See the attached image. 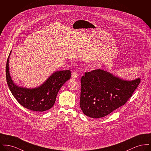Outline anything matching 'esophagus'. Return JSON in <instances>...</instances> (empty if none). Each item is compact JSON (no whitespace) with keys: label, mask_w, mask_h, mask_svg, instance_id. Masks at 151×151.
<instances>
[{"label":"esophagus","mask_w":151,"mask_h":151,"mask_svg":"<svg viewBox=\"0 0 151 151\" xmlns=\"http://www.w3.org/2000/svg\"><path fill=\"white\" fill-rule=\"evenodd\" d=\"M78 72H76V71H73L72 72V75H71V77H72V78H78Z\"/></svg>","instance_id":"obj_1"}]
</instances>
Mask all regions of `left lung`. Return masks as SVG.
Wrapping results in <instances>:
<instances>
[{"mask_svg": "<svg viewBox=\"0 0 151 151\" xmlns=\"http://www.w3.org/2000/svg\"><path fill=\"white\" fill-rule=\"evenodd\" d=\"M140 83V78L127 81L100 69L86 72L81 78L80 108L91 118L105 116L124 105Z\"/></svg>", "mask_w": 151, "mask_h": 151, "instance_id": "left-lung-1", "label": "left lung"}]
</instances>
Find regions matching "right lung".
Masks as SVG:
<instances>
[{
  "instance_id": "add662e5",
  "label": "right lung",
  "mask_w": 151,
  "mask_h": 151,
  "mask_svg": "<svg viewBox=\"0 0 151 151\" xmlns=\"http://www.w3.org/2000/svg\"><path fill=\"white\" fill-rule=\"evenodd\" d=\"M9 53L6 65V80L10 91L16 100L23 107L35 111H45L53 106L58 93L62 86L71 78V71H57L41 86L33 89L16 86L11 78L9 71Z\"/></svg>"
}]
</instances>
